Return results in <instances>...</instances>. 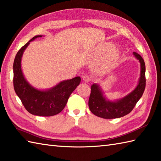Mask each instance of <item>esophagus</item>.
<instances>
[{
  "instance_id": "1",
  "label": "esophagus",
  "mask_w": 161,
  "mask_h": 161,
  "mask_svg": "<svg viewBox=\"0 0 161 161\" xmlns=\"http://www.w3.org/2000/svg\"><path fill=\"white\" fill-rule=\"evenodd\" d=\"M83 80L85 83H88V82H90L92 79L91 77L90 76H88V75H84L83 76Z\"/></svg>"
}]
</instances>
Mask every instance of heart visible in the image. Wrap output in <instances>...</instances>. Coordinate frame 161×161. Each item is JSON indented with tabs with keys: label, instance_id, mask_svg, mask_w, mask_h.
Wrapping results in <instances>:
<instances>
[{
	"label": "heart",
	"instance_id": "obj_1",
	"mask_svg": "<svg viewBox=\"0 0 161 161\" xmlns=\"http://www.w3.org/2000/svg\"><path fill=\"white\" fill-rule=\"evenodd\" d=\"M106 46H103V47H101L99 50L98 51V53L101 54L104 52L106 50ZM117 55V48L114 47V46H110V47L107 49L106 54V58H105L104 60V65L105 66H107V65H110L112 64L113 62L115 60L116 57Z\"/></svg>",
	"mask_w": 161,
	"mask_h": 161
}]
</instances>
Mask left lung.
<instances>
[{
    "label": "left lung",
    "instance_id": "1",
    "mask_svg": "<svg viewBox=\"0 0 161 161\" xmlns=\"http://www.w3.org/2000/svg\"><path fill=\"white\" fill-rule=\"evenodd\" d=\"M135 57L140 62V77L138 84L133 90L122 99L110 101L105 98L99 85L93 84L91 86L89 98L90 110L96 116L103 119H114L126 115L133 110L137 101L142 97L145 89V64L141 55L133 52Z\"/></svg>",
    "mask_w": 161,
    "mask_h": 161
}]
</instances>
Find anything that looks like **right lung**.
<instances>
[{"mask_svg":"<svg viewBox=\"0 0 161 161\" xmlns=\"http://www.w3.org/2000/svg\"><path fill=\"white\" fill-rule=\"evenodd\" d=\"M42 37V35L35 36L16 53L13 64V83L16 94L28 113L34 115L50 117L60 113L64 109L71 94L80 84V78L77 76L61 81L47 90L35 89L28 83L21 70L22 55L31 41Z\"/></svg>","mask_w":161,"mask_h":161,"instance_id":"add662e5","label":"right lung"}]
</instances>
